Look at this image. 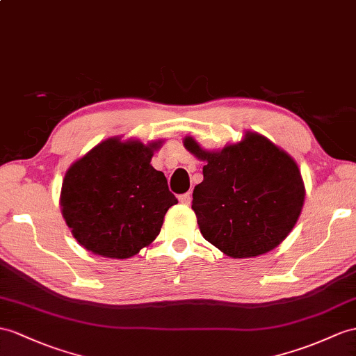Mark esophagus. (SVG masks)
<instances>
[{"mask_svg":"<svg viewBox=\"0 0 356 356\" xmlns=\"http://www.w3.org/2000/svg\"><path fill=\"white\" fill-rule=\"evenodd\" d=\"M179 202L183 205H190V202H192V195L190 193H184L179 196Z\"/></svg>","mask_w":356,"mask_h":356,"instance_id":"esophagus-1","label":"esophagus"}]
</instances>
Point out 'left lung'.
Instances as JSON below:
<instances>
[{"label": "left lung", "mask_w": 356, "mask_h": 356, "mask_svg": "<svg viewBox=\"0 0 356 356\" xmlns=\"http://www.w3.org/2000/svg\"><path fill=\"white\" fill-rule=\"evenodd\" d=\"M184 146L205 161L192 208L207 241L228 257L248 258L268 252L289 236L305 188L287 152L257 133L219 152L204 151L192 137Z\"/></svg>", "instance_id": "1"}]
</instances>
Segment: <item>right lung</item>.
Instances as JSON below:
<instances>
[{"instance_id":"1","label":"right lung","mask_w":356,"mask_h":356,"mask_svg":"<svg viewBox=\"0 0 356 356\" xmlns=\"http://www.w3.org/2000/svg\"><path fill=\"white\" fill-rule=\"evenodd\" d=\"M159 145L108 138L69 168L60 205L81 246L124 259L159 236L164 214L178 204L164 173L149 164Z\"/></svg>"}]
</instances>
